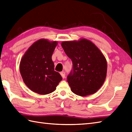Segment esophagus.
<instances>
[{"mask_svg": "<svg viewBox=\"0 0 132 132\" xmlns=\"http://www.w3.org/2000/svg\"><path fill=\"white\" fill-rule=\"evenodd\" d=\"M60 75H61V77H62L63 78H65V72H60Z\"/></svg>", "mask_w": 132, "mask_h": 132, "instance_id": "obj_1", "label": "esophagus"}]
</instances>
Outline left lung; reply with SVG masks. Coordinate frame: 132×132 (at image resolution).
<instances>
[{
	"label": "left lung",
	"instance_id": "1",
	"mask_svg": "<svg viewBox=\"0 0 132 132\" xmlns=\"http://www.w3.org/2000/svg\"><path fill=\"white\" fill-rule=\"evenodd\" d=\"M61 45L72 61L73 71L67 77L72 92L81 96L95 93L106 78L107 63L104 55L85 38L64 41Z\"/></svg>",
	"mask_w": 132,
	"mask_h": 132
}]
</instances>
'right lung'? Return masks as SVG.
<instances>
[{"mask_svg": "<svg viewBox=\"0 0 132 132\" xmlns=\"http://www.w3.org/2000/svg\"><path fill=\"white\" fill-rule=\"evenodd\" d=\"M57 41L40 39L35 42L22 57L20 72L24 82L33 92L45 95L54 92L62 80L54 71L52 55Z\"/></svg>", "mask_w": 132, "mask_h": 132, "instance_id": "right-lung-1", "label": "right lung"}]
</instances>
